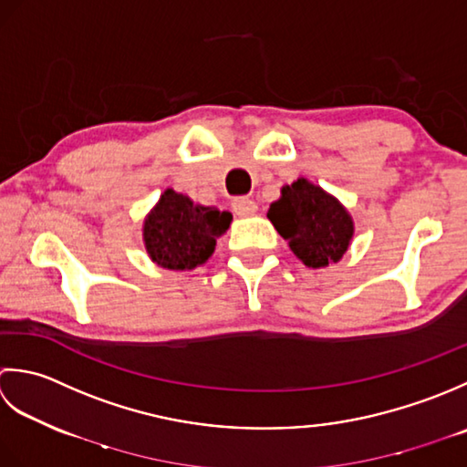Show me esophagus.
Segmentation results:
<instances>
[{"mask_svg": "<svg viewBox=\"0 0 467 467\" xmlns=\"http://www.w3.org/2000/svg\"><path fill=\"white\" fill-rule=\"evenodd\" d=\"M232 209H234L235 215L250 217V215L258 212V203H255L254 199H250V197H237L232 202Z\"/></svg>", "mask_w": 467, "mask_h": 467, "instance_id": "1", "label": "esophagus"}]
</instances>
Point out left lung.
<instances>
[{"instance_id":"left-lung-1","label":"left lung","mask_w":467,"mask_h":467,"mask_svg":"<svg viewBox=\"0 0 467 467\" xmlns=\"http://www.w3.org/2000/svg\"><path fill=\"white\" fill-rule=\"evenodd\" d=\"M280 193L268 209V220L294 255L314 270L340 262L355 235L348 209L304 177L284 185Z\"/></svg>"}]
</instances>
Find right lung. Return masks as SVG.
Returning <instances> with one entry per match:
<instances>
[{"mask_svg": "<svg viewBox=\"0 0 467 467\" xmlns=\"http://www.w3.org/2000/svg\"><path fill=\"white\" fill-rule=\"evenodd\" d=\"M230 223V212L199 205L192 197L165 189L142 222V242L161 268L189 272L212 258L217 237Z\"/></svg>", "mask_w": 467, "mask_h": 467, "instance_id": "obj_1", "label": "right lung"}]
</instances>
